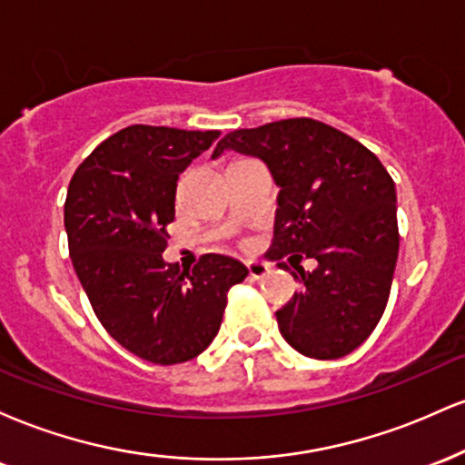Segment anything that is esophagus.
<instances>
[{
    "mask_svg": "<svg viewBox=\"0 0 465 465\" xmlns=\"http://www.w3.org/2000/svg\"><path fill=\"white\" fill-rule=\"evenodd\" d=\"M247 269H249V275L253 277V280H260V277H264L266 273H269V264L260 262V260H249Z\"/></svg>",
    "mask_w": 465,
    "mask_h": 465,
    "instance_id": "esophagus-1",
    "label": "esophagus"
}]
</instances>
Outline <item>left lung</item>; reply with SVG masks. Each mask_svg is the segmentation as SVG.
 Listing matches in <instances>:
<instances>
[{
    "mask_svg": "<svg viewBox=\"0 0 465 465\" xmlns=\"http://www.w3.org/2000/svg\"><path fill=\"white\" fill-rule=\"evenodd\" d=\"M260 157L280 185L273 244L303 288L275 312L291 348L319 361L354 351L387 308L398 262L396 185L370 148L312 117H291L238 129L218 142L223 151ZM318 260L306 274L299 262ZM288 271L286 262H277Z\"/></svg>",
    "mask_w": 465,
    "mask_h": 465,
    "instance_id": "obj_1",
    "label": "left lung"
}]
</instances>
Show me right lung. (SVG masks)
<instances>
[{
  "instance_id": "right-lung-1",
  "label": "right lung",
  "mask_w": 465,
  "mask_h": 465,
  "mask_svg": "<svg viewBox=\"0 0 465 465\" xmlns=\"http://www.w3.org/2000/svg\"><path fill=\"white\" fill-rule=\"evenodd\" d=\"M218 135L126 126L69 181L65 232L74 271L106 332L154 365L199 356L218 334L229 288L249 275L227 255H201L183 273L162 255L179 174Z\"/></svg>"
}]
</instances>
